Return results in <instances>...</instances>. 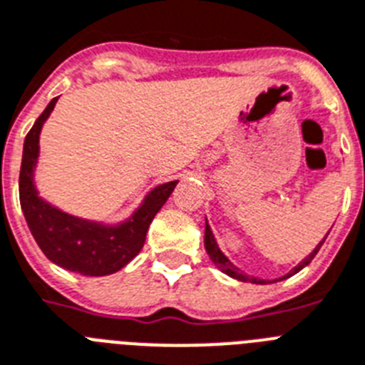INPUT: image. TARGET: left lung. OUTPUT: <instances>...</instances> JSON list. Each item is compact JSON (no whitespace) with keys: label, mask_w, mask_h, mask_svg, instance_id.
Wrapping results in <instances>:
<instances>
[{"label":"left lung","mask_w":365,"mask_h":365,"mask_svg":"<svg viewBox=\"0 0 365 365\" xmlns=\"http://www.w3.org/2000/svg\"><path fill=\"white\" fill-rule=\"evenodd\" d=\"M324 240H327V238H324ZM324 240H322L321 244L317 245L315 250H313V253L307 255L306 259L302 260L300 264L296 266V268L290 269L289 274L283 275V277H279V279H277V281L287 279V277H290V275L298 274V272H300L302 268H306V266L309 264L311 260L315 259V255L319 253V250H321V245L324 244ZM204 245H206V253H208L210 260H212L213 264L217 266V268L221 269V272H225V274L230 275V277H234V279H240V281H250V283H255V285H266V279H257V277H253V275H245L244 272H242V269L236 268V266H234L232 262H230V260L227 259V257H225L223 253H221V250H219L217 244H215V238H213V234H212V230H210L208 223H206V232H204Z\"/></svg>","instance_id":"obj_1"}]
</instances>
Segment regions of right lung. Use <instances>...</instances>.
Here are the masks:
<instances>
[{"label": "right lung", "mask_w": 365, "mask_h": 365, "mask_svg": "<svg viewBox=\"0 0 365 365\" xmlns=\"http://www.w3.org/2000/svg\"><path fill=\"white\" fill-rule=\"evenodd\" d=\"M58 97L50 101L24 140L20 167V206L35 242L46 259L65 269L82 275H108L121 269L140 253L146 232L155 213L167 202L178 182L153 189L129 221L118 227L91 223L44 202L34 185V168L38 155V133L44 120L54 110Z\"/></svg>", "instance_id": "right-lung-1"}]
</instances>
